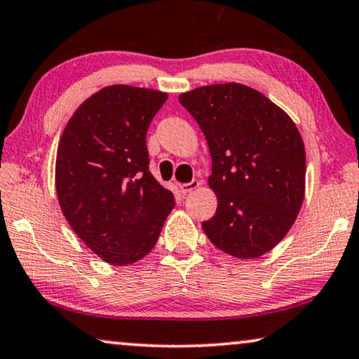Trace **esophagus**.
I'll list each match as a JSON object with an SVG mask.
<instances>
[{
	"instance_id": "esophagus-1",
	"label": "esophagus",
	"mask_w": 359,
	"mask_h": 359,
	"mask_svg": "<svg viewBox=\"0 0 359 359\" xmlns=\"http://www.w3.org/2000/svg\"><path fill=\"white\" fill-rule=\"evenodd\" d=\"M198 187H200V182H198V180H191V182H189V184H180L179 189H180L182 194L187 195V194H190L191 190L198 189Z\"/></svg>"
}]
</instances>
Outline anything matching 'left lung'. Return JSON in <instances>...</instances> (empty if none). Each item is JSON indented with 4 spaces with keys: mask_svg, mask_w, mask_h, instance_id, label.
<instances>
[{
    "mask_svg": "<svg viewBox=\"0 0 359 359\" xmlns=\"http://www.w3.org/2000/svg\"><path fill=\"white\" fill-rule=\"evenodd\" d=\"M205 133L216 214L201 224L214 247L238 259L271 251L304 198L306 153L295 122L258 90L206 85L179 96Z\"/></svg>",
    "mask_w": 359,
    "mask_h": 359,
    "instance_id": "8db88e82",
    "label": "left lung"
}]
</instances>
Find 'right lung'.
Wrapping results in <instances>:
<instances>
[{
    "label": "right lung",
    "instance_id": "right-lung-1",
    "mask_svg": "<svg viewBox=\"0 0 359 359\" xmlns=\"http://www.w3.org/2000/svg\"><path fill=\"white\" fill-rule=\"evenodd\" d=\"M168 100L151 88L111 85L79 106L56 154L61 211L87 247L112 266L137 263L174 210L149 172L147 130Z\"/></svg>",
    "mask_w": 359,
    "mask_h": 359
}]
</instances>
